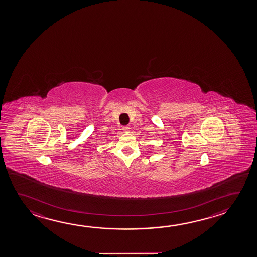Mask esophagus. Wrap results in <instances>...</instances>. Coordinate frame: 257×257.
<instances>
[{
    "label": "esophagus",
    "instance_id": "esophagus-1",
    "mask_svg": "<svg viewBox=\"0 0 257 257\" xmlns=\"http://www.w3.org/2000/svg\"><path fill=\"white\" fill-rule=\"evenodd\" d=\"M122 130H123V132L127 133V132H129V130H130V126H123L122 127Z\"/></svg>",
    "mask_w": 257,
    "mask_h": 257
}]
</instances>
